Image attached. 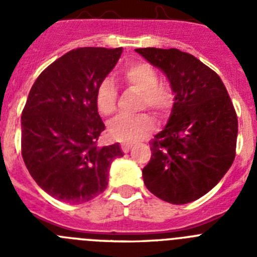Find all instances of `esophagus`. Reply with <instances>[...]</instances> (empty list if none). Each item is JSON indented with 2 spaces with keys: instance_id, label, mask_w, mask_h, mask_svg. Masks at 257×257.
Listing matches in <instances>:
<instances>
[{
  "instance_id": "1",
  "label": "esophagus",
  "mask_w": 257,
  "mask_h": 257,
  "mask_svg": "<svg viewBox=\"0 0 257 257\" xmlns=\"http://www.w3.org/2000/svg\"><path fill=\"white\" fill-rule=\"evenodd\" d=\"M121 149L124 153H127V152H130L131 149H133V144H131V143H122Z\"/></svg>"
}]
</instances>
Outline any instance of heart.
Instances as JSON below:
<instances>
[{
	"label": "heart",
	"instance_id": "1",
	"mask_svg": "<svg viewBox=\"0 0 257 257\" xmlns=\"http://www.w3.org/2000/svg\"><path fill=\"white\" fill-rule=\"evenodd\" d=\"M124 83L142 92V108H149L156 114H163L172 104V92L167 85L158 82L157 70L148 63L135 61L122 69ZM117 87L110 78H104L96 88L95 101L99 112L112 114L117 103ZM154 128L153 118L148 114L117 115L108 124L110 138L117 142L133 143Z\"/></svg>",
	"mask_w": 257,
	"mask_h": 257
}]
</instances>
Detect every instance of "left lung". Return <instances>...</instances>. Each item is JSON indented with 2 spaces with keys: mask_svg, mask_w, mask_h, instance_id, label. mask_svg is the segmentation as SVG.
<instances>
[{
  "mask_svg": "<svg viewBox=\"0 0 257 257\" xmlns=\"http://www.w3.org/2000/svg\"><path fill=\"white\" fill-rule=\"evenodd\" d=\"M166 74L174 104L165 128L151 143L143 169L145 187L172 205L210 192L235 157L238 119L221 78L201 60L178 49H136Z\"/></svg>",
  "mask_w": 257,
  "mask_h": 257,
  "instance_id": "obj_1",
  "label": "left lung"
}]
</instances>
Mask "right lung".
<instances>
[{"label": "right lung", "instance_id": "add662e5", "mask_svg": "<svg viewBox=\"0 0 257 257\" xmlns=\"http://www.w3.org/2000/svg\"><path fill=\"white\" fill-rule=\"evenodd\" d=\"M122 47H79L38 76L22 114V156L38 187L70 205L97 197L109 167L122 157L119 144L99 147L105 130L95 95Z\"/></svg>", "mask_w": 257, "mask_h": 257}]
</instances>
